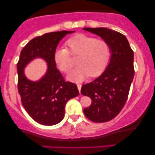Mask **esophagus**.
I'll return each mask as SVG.
<instances>
[{"label": "esophagus", "mask_w": 155, "mask_h": 155, "mask_svg": "<svg viewBox=\"0 0 155 155\" xmlns=\"http://www.w3.org/2000/svg\"><path fill=\"white\" fill-rule=\"evenodd\" d=\"M77 87H78V90H79V91L80 92V91H81V84H77Z\"/></svg>", "instance_id": "1"}]
</instances>
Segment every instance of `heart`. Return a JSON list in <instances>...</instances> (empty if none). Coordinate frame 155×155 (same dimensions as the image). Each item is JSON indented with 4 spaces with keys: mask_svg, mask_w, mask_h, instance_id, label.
Masks as SVG:
<instances>
[{
    "mask_svg": "<svg viewBox=\"0 0 155 155\" xmlns=\"http://www.w3.org/2000/svg\"><path fill=\"white\" fill-rule=\"evenodd\" d=\"M66 46L73 55H78L77 68L68 74V79L75 82L82 81L88 76L100 75L107 65L110 57V47L107 41L89 35L80 34L67 41ZM65 48L59 47L54 52L57 67L63 72L71 69L70 53Z\"/></svg>",
    "mask_w": 155,
    "mask_h": 155,
    "instance_id": "heart-1",
    "label": "heart"
}]
</instances>
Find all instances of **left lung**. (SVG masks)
I'll use <instances>...</instances> for the list:
<instances>
[{"label": "left lung", "instance_id": "left-lung-1", "mask_svg": "<svg viewBox=\"0 0 155 155\" xmlns=\"http://www.w3.org/2000/svg\"><path fill=\"white\" fill-rule=\"evenodd\" d=\"M100 36L110 47V61L106 70L92 82L81 87V93L92 104L84 108L89 120L95 122L111 120L124 107L133 77V51L123 34L106 28H83Z\"/></svg>", "mask_w": 155, "mask_h": 155}]
</instances>
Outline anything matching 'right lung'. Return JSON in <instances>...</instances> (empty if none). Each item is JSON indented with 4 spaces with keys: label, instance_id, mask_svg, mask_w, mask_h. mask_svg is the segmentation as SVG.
Segmentation results:
<instances>
[{
    "label": "right lung",
    "instance_id": "1",
    "mask_svg": "<svg viewBox=\"0 0 155 155\" xmlns=\"http://www.w3.org/2000/svg\"><path fill=\"white\" fill-rule=\"evenodd\" d=\"M75 31L45 33L30 41L21 51L17 68L18 91L25 111L35 122L54 125L63 120L65 104L79 95L75 84L65 81L54 61V52L64 36ZM41 58L48 64L45 74L37 81L26 78L24 68L33 59Z\"/></svg>",
    "mask_w": 155,
    "mask_h": 155
}]
</instances>
